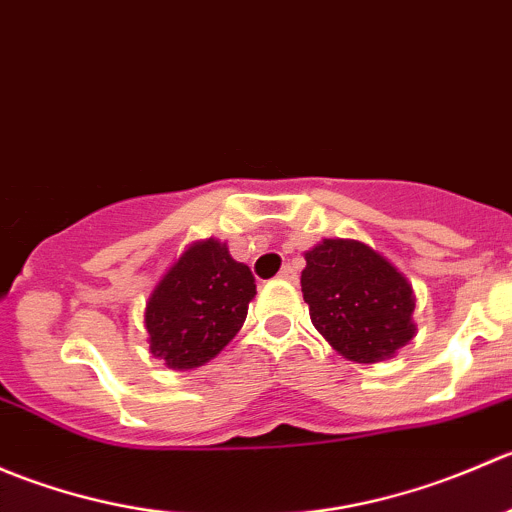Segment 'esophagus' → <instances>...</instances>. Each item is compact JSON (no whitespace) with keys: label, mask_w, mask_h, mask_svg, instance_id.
<instances>
[{"label":"esophagus","mask_w":512,"mask_h":512,"mask_svg":"<svg viewBox=\"0 0 512 512\" xmlns=\"http://www.w3.org/2000/svg\"><path fill=\"white\" fill-rule=\"evenodd\" d=\"M280 280H285V282H297V270H294L292 265H285L280 270Z\"/></svg>","instance_id":"34e87169"}]
</instances>
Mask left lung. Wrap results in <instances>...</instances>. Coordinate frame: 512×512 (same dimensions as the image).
<instances>
[{
	"mask_svg": "<svg viewBox=\"0 0 512 512\" xmlns=\"http://www.w3.org/2000/svg\"><path fill=\"white\" fill-rule=\"evenodd\" d=\"M304 260L309 317L344 359L376 364L414 339V289L386 257L359 240H322Z\"/></svg>",
	"mask_w": 512,
	"mask_h": 512,
	"instance_id": "1",
	"label": "left lung"
}]
</instances>
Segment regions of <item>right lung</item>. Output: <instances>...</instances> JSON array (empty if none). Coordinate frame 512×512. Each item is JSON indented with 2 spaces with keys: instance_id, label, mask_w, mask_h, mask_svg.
Segmentation results:
<instances>
[{
  "instance_id": "add662e5",
  "label": "right lung",
  "mask_w": 512,
  "mask_h": 512,
  "mask_svg": "<svg viewBox=\"0 0 512 512\" xmlns=\"http://www.w3.org/2000/svg\"><path fill=\"white\" fill-rule=\"evenodd\" d=\"M255 294L250 267L232 260L227 245L195 242L146 302L151 354L178 371L208 364L240 332Z\"/></svg>"
}]
</instances>
